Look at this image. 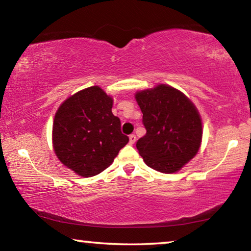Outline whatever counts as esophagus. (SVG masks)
<instances>
[{
    "mask_svg": "<svg viewBox=\"0 0 251 251\" xmlns=\"http://www.w3.org/2000/svg\"><path fill=\"white\" fill-rule=\"evenodd\" d=\"M135 142H136V135L135 134L129 135V144H130V145H133V144H135Z\"/></svg>",
    "mask_w": 251,
    "mask_h": 251,
    "instance_id": "1",
    "label": "esophagus"
}]
</instances>
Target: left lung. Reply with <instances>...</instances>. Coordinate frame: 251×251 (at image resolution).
Listing matches in <instances>:
<instances>
[{
    "mask_svg": "<svg viewBox=\"0 0 251 251\" xmlns=\"http://www.w3.org/2000/svg\"><path fill=\"white\" fill-rule=\"evenodd\" d=\"M135 99L146 128L136 143L139 155L155 171L178 172L201 147L202 125L197 108L180 91L165 84L137 92Z\"/></svg>",
    "mask_w": 251,
    "mask_h": 251,
    "instance_id": "obj_1",
    "label": "left lung"
}]
</instances>
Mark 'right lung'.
<instances>
[{"label": "right lung", "mask_w": 251, "mask_h": 251, "mask_svg": "<svg viewBox=\"0 0 251 251\" xmlns=\"http://www.w3.org/2000/svg\"><path fill=\"white\" fill-rule=\"evenodd\" d=\"M112 107V97L92 86L69 97L55 114L54 151L79 176L92 177L105 171L129 141Z\"/></svg>", "instance_id": "1"}]
</instances>
